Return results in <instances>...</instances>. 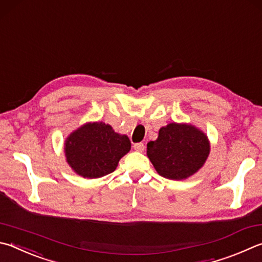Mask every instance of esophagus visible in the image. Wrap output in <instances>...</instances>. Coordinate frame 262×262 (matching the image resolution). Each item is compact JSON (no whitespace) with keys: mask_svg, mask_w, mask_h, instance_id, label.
<instances>
[{"mask_svg":"<svg viewBox=\"0 0 262 262\" xmlns=\"http://www.w3.org/2000/svg\"><path fill=\"white\" fill-rule=\"evenodd\" d=\"M145 149V146L143 143H135L134 144V150L139 151V152H143Z\"/></svg>","mask_w":262,"mask_h":262,"instance_id":"obj_1","label":"esophagus"}]
</instances>
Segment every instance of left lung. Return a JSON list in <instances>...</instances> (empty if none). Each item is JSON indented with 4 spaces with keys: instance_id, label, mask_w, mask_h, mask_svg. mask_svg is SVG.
<instances>
[{
    "instance_id": "8db88e82",
    "label": "left lung",
    "mask_w": 262,
    "mask_h": 262,
    "mask_svg": "<svg viewBox=\"0 0 262 262\" xmlns=\"http://www.w3.org/2000/svg\"><path fill=\"white\" fill-rule=\"evenodd\" d=\"M146 155L161 177L184 180L205 164L210 141L194 126L173 122L161 127L158 139L147 143Z\"/></svg>"
}]
</instances>
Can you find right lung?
I'll use <instances>...</instances> for the list:
<instances>
[{
	"label": "right lung",
	"instance_id": "right-lung-1",
	"mask_svg": "<svg viewBox=\"0 0 262 262\" xmlns=\"http://www.w3.org/2000/svg\"><path fill=\"white\" fill-rule=\"evenodd\" d=\"M64 150L66 161L75 173L97 179L115 172L119 160L129 152L130 141L110 125L88 122L71 133Z\"/></svg>",
	"mask_w": 262,
	"mask_h": 262
}]
</instances>
